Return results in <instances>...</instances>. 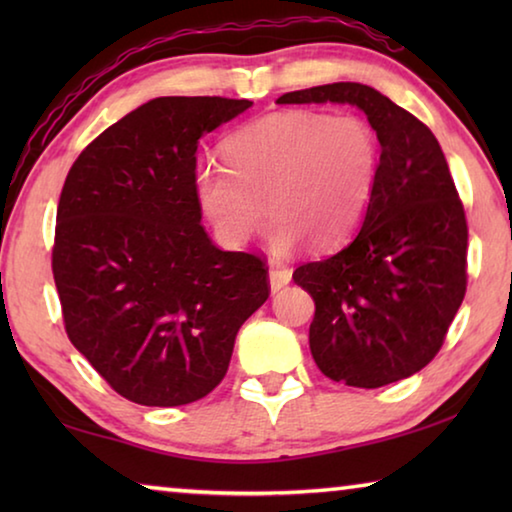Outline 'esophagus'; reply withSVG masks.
<instances>
[{
  "label": "esophagus",
  "mask_w": 512,
  "mask_h": 512,
  "mask_svg": "<svg viewBox=\"0 0 512 512\" xmlns=\"http://www.w3.org/2000/svg\"><path fill=\"white\" fill-rule=\"evenodd\" d=\"M289 282H291V271H289V268L271 266V271H268V284H271V291L273 293L282 291Z\"/></svg>",
  "instance_id": "esophagus-1"
}]
</instances>
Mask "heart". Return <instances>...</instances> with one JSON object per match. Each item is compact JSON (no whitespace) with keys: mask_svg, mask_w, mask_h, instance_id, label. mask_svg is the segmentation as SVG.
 Wrapping results in <instances>:
<instances>
[{"mask_svg":"<svg viewBox=\"0 0 512 512\" xmlns=\"http://www.w3.org/2000/svg\"><path fill=\"white\" fill-rule=\"evenodd\" d=\"M225 164L196 169V196L223 244L241 246L268 214V248L287 255L345 244L377 192L381 144L361 115L284 110L248 121L223 144Z\"/></svg>","mask_w":512,"mask_h":512,"instance_id":"obj_1","label":"heart"}]
</instances>
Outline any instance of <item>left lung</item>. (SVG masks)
<instances>
[{
  "instance_id": "1",
  "label": "left lung",
  "mask_w": 512,
  "mask_h": 512,
  "mask_svg": "<svg viewBox=\"0 0 512 512\" xmlns=\"http://www.w3.org/2000/svg\"><path fill=\"white\" fill-rule=\"evenodd\" d=\"M350 103L379 135L377 192L339 253L296 268L314 298L309 348L325 377L379 388L415 375L443 348L465 298L467 223L443 149L411 112L370 85L327 83L277 103Z\"/></svg>"
}]
</instances>
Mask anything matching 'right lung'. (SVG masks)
<instances>
[{
  "instance_id": "right-lung-1",
  "label": "right lung",
  "mask_w": 512,
  "mask_h": 512,
  "mask_svg": "<svg viewBox=\"0 0 512 512\" xmlns=\"http://www.w3.org/2000/svg\"><path fill=\"white\" fill-rule=\"evenodd\" d=\"M250 106L151 99L85 146L65 178L51 268L67 336L135 404L212 393L271 291L262 259L212 244L194 185L198 140Z\"/></svg>"
}]
</instances>
